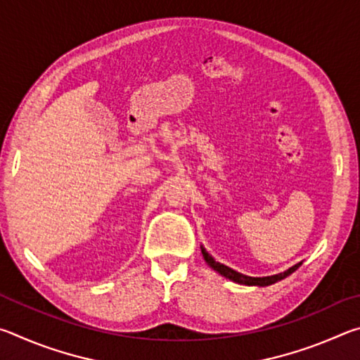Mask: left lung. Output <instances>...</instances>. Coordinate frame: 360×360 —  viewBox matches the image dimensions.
I'll list each match as a JSON object with an SVG mask.
<instances>
[{
  "instance_id": "8db88e82",
  "label": "left lung",
  "mask_w": 360,
  "mask_h": 360,
  "mask_svg": "<svg viewBox=\"0 0 360 360\" xmlns=\"http://www.w3.org/2000/svg\"><path fill=\"white\" fill-rule=\"evenodd\" d=\"M202 252H203V257L206 260V264H208L210 266L214 268V270L217 273H221L222 276L231 279V281L238 283V284H246V285H268V284H273V283H278L281 281V279H284L285 276H289L290 273H294L298 266H300L302 264H297L295 266L289 268L288 271L284 273H279V275H273V276H265V278H252V276H246V275H241V273L231 270V268L225 266L222 264H219V262H216L214 259L211 257V255L205 251V249L202 248Z\"/></svg>"
}]
</instances>
